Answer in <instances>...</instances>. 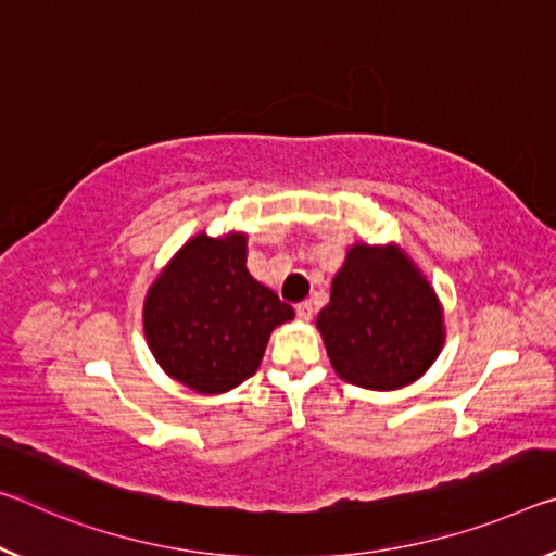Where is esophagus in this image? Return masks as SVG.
Here are the masks:
<instances>
[{"label":"esophagus","instance_id":"obj_1","mask_svg":"<svg viewBox=\"0 0 556 556\" xmlns=\"http://www.w3.org/2000/svg\"><path fill=\"white\" fill-rule=\"evenodd\" d=\"M296 316L302 321H309L312 316H314V304L312 302H302V304H296Z\"/></svg>","mask_w":556,"mask_h":556}]
</instances>
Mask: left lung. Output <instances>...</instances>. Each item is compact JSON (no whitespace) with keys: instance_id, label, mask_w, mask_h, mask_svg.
Returning a JSON list of instances; mask_svg holds the SVG:
<instances>
[{"instance_id":"obj_1","label":"left lung","mask_w":556,"mask_h":556,"mask_svg":"<svg viewBox=\"0 0 556 556\" xmlns=\"http://www.w3.org/2000/svg\"><path fill=\"white\" fill-rule=\"evenodd\" d=\"M316 329L343 381L371 391L416 381L445 341L433 287L399 244L351 247Z\"/></svg>"}]
</instances>
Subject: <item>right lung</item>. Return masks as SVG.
<instances>
[{
	"mask_svg": "<svg viewBox=\"0 0 556 556\" xmlns=\"http://www.w3.org/2000/svg\"><path fill=\"white\" fill-rule=\"evenodd\" d=\"M294 309L247 271V237L200 232L148 289L146 339L163 371L198 393L254 376L275 326Z\"/></svg>",
	"mask_w": 556,
	"mask_h": 556,
	"instance_id": "obj_1",
	"label": "right lung"
}]
</instances>
